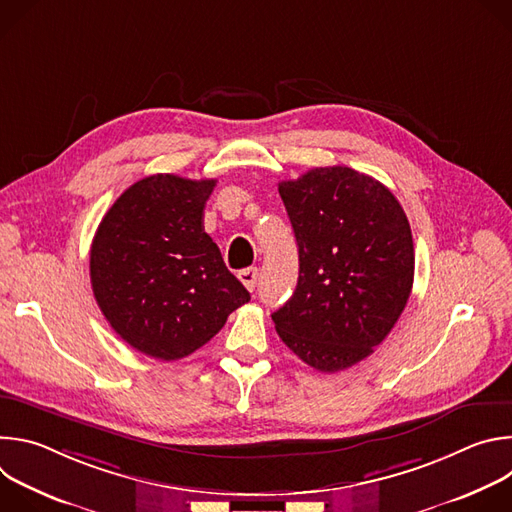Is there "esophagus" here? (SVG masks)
Here are the masks:
<instances>
[{
    "instance_id": "esophagus-1",
    "label": "esophagus",
    "mask_w": 512,
    "mask_h": 512,
    "mask_svg": "<svg viewBox=\"0 0 512 512\" xmlns=\"http://www.w3.org/2000/svg\"><path fill=\"white\" fill-rule=\"evenodd\" d=\"M257 277H259V273H257V269H255V267H247V269L239 271V279H241V283H243L249 291H255Z\"/></svg>"
}]
</instances>
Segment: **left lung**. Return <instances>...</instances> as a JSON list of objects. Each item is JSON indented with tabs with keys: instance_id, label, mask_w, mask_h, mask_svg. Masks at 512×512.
Instances as JSON below:
<instances>
[{
	"instance_id": "obj_1",
	"label": "left lung",
	"mask_w": 512,
	"mask_h": 512,
	"mask_svg": "<svg viewBox=\"0 0 512 512\" xmlns=\"http://www.w3.org/2000/svg\"><path fill=\"white\" fill-rule=\"evenodd\" d=\"M294 227L300 277L271 314L279 338L322 373L373 354L411 294L415 253L407 216L379 180L346 166L279 182Z\"/></svg>"
}]
</instances>
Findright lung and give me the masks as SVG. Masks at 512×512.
<instances>
[{
	"label": "right lung",
	"mask_w": 512,
	"mask_h": 512,
	"mask_svg": "<svg viewBox=\"0 0 512 512\" xmlns=\"http://www.w3.org/2000/svg\"><path fill=\"white\" fill-rule=\"evenodd\" d=\"M214 186L216 180L148 176L113 202L95 233V300L141 354L184 358L251 300L204 233V204Z\"/></svg>",
	"instance_id": "obj_1"
}]
</instances>
